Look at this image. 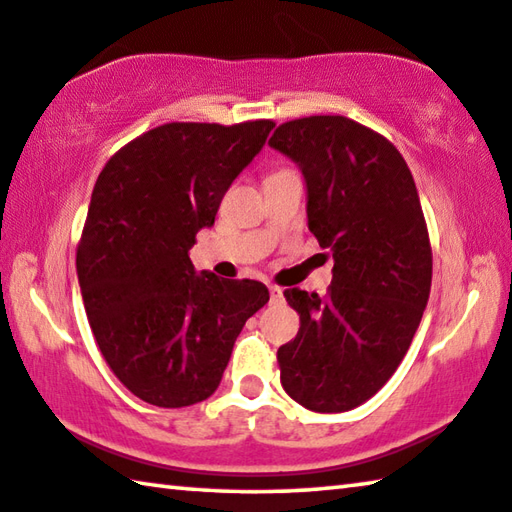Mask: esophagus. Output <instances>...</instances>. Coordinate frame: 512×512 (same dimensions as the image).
<instances>
[{
    "mask_svg": "<svg viewBox=\"0 0 512 512\" xmlns=\"http://www.w3.org/2000/svg\"><path fill=\"white\" fill-rule=\"evenodd\" d=\"M268 293H271V302H282V289L280 287H275V284H271V287H268Z\"/></svg>",
    "mask_w": 512,
    "mask_h": 512,
    "instance_id": "34e87169",
    "label": "esophagus"
}]
</instances>
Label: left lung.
Wrapping results in <instances>:
<instances>
[{
	"label": "left lung",
	"mask_w": 512,
	"mask_h": 512,
	"mask_svg": "<svg viewBox=\"0 0 512 512\" xmlns=\"http://www.w3.org/2000/svg\"><path fill=\"white\" fill-rule=\"evenodd\" d=\"M268 144L305 173L309 230L334 257L323 298L284 291L300 329L277 350L282 386L309 411H350L393 377L427 307L431 244L418 189L384 135L343 115L284 121Z\"/></svg>",
	"instance_id": "8db88e82"
}]
</instances>
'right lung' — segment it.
Wrapping results in <instances>:
<instances>
[{
	"mask_svg": "<svg viewBox=\"0 0 512 512\" xmlns=\"http://www.w3.org/2000/svg\"><path fill=\"white\" fill-rule=\"evenodd\" d=\"M273 126L171 121L121 146L99 173L76 271L103 359L144 402L207 400L241 327L268 302L257 280L196 275L187 253Z\"/></svg>",
	"mask_w": 512,
	"mask_h": 512,
	"instance_id": "right-lung-1",
	"label": "right lung"
}]
</instances>
